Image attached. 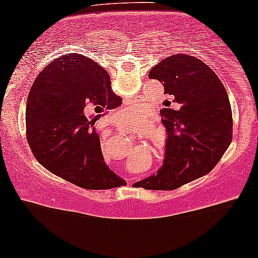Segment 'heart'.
Here are the masks:
<instances>
[{
    "label": "heart",
    "instance_id": "b5f03b06",
    "mask_svg": "<svg viewBox=\"0 0 258 258\" xmlns=\"http://www.w3.org/2000/svg\"><path fill=\"white\" fill-rule=\"evenodd\" d=\"M124 112L128 114L129 116H137V117H141L143 115V110H142V107L141 106H136V105H133V106H128L126 108H124ZM117 123L120 124L122 128H125V129H129V124L128 122H126L125 117L123 115H118L117 116Z\"/></svg>",
    "mask_w": 258,
    "mask_h": 258
}]
</instances>
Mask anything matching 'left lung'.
<instances>
[{
  "mask_svg": "<svg viewBox=\"0 0 258 258\" xmlns=\"http://www.w3.org/2000/svg\"><path fill=\"white\" fill-rule=\"evenodd\" d=\"M149 78L162 83L181 108L160 110L167 133L164 165L137 185L173 190L207 175L224 156L233 137L231 104L215 71L187 54L164 58Z\"/></svg>",
  "mask_w": 258,
  "mask_h": 258,
  "instance_id": "obj_1",
  "label": "left lung"
}]
</instances>
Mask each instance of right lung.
Wrapping results in <instances>:
<instances>
[{"label":"right lung","instance_id":"obj_1","mask_svg":"<svg viewBox=\"0 0 258 258\" xmlns=\"http://www.w3.org/2000/svg\"><path fill=\"white\" fill-rule=\"evenodd\" d=\"M121 104L97 62L77 53L55 58L35 78L26 101V137L34 158L84 189L124 183L105 164L93 128L104 112Z\"/></svg>","mask_w":258,"mask_h":258}]
</instances>
